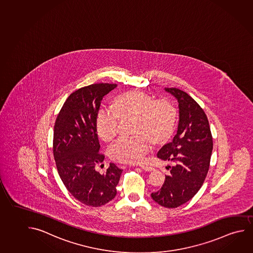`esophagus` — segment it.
Listing matches in <instances>:
<instances>
[{
	"instance_id": "esophagus-1",
	"label": "esophagus",
	"mask_w": 253,
	"mask_h": 253,
	"mask_svg": "<svg viewBox=\"0 0 253 253\" xmlns=\"http://www.w3.org/2000/svg\"><path fill=\"white\" fill-rule=\"evenodd\" d=\"M139 167L142 168L143 170H145V171H151L154 170V168H153V167H150V166L147 165V164H140V165H139Z\"/></svg>"
}]
</instances>
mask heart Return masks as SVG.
I'll use <instances>...</instances> for the list:
<instances>
[{"mask_svg": "<svg viewBox=\"0 0 253 253\" xmlns=\"http://www.w3.org/2000/svg\"><path fill=\"white\" fill-rule=\"evenodd\" d=\"M113 108H101L95 119L99 137L109 141L119 131L120 116L136 115L132 136H120L109 147L111 158L120 162L136 163L144 159L155 141L169 137L175 127L178 112L168 100L156 99L141 91L120 94L113 101Z\"/></svg>", "mask_w": 253, "mask_h": 253, "instance_id": "1", "label": "heart"}]
</instances>
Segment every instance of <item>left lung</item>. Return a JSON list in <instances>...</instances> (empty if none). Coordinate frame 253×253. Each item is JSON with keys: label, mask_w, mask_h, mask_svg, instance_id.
Masks as SVG:
<instances>
[{"label": "left lung", "mask_w": 253, "mask_h": 253, "mask_svg": "<svg viewBox=\"0 0 253 253\" xmlns=\"http://www.w3.org/2000/svg\"><path fill=\"white\" fill-rule=\"evenodd\" d=\"M179 103L180 120L173 140L157 157L174 164L161 189L152 193L156 203L176 208L189 201L200 189L210 167L213 142L209 121L201 106L184 91L166 87Z\"/></svg>", "instance_id": "obj_1"}]
</instances>
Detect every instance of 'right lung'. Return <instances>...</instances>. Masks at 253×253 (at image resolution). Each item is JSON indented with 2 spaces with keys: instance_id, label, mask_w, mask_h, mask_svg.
<instances>
[{
  "instance_id": "right-lung-1",
  "label": "right lung",
  "mask_w": 253,
  "mask_h": 253,
  "mask_svg": "<svg viewBox=\"0 0 253 253\" xmlns=\"http://www.w3.org/2000/svg\"><path fill=\"white\" fill-rule=\"evenodd\" d=\"M117 84L95 83L70 94L56 117L53 155L61 180L69 192L86 206L98 207L116 197L122 169L110 164L101 174L95 167L104 160L95 119L103 97Z\"/></svg>"
}]
</instances>
